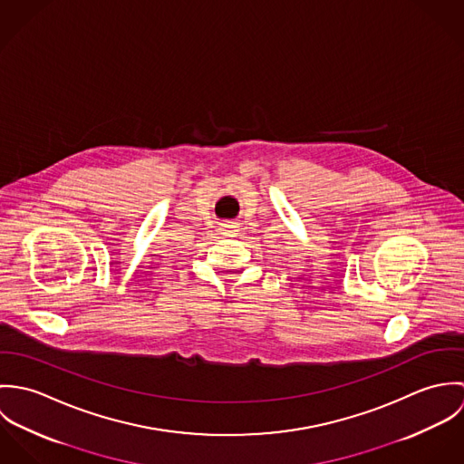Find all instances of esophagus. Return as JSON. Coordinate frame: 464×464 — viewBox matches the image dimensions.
<instances>
[{
  "label": "esophagus",
  "instance_id": "34e87169",
  "mask_svg": "<svg viewBox=\"0 0 464 464\" xmlns=\"http://www.w3.org/2000/svg\"><path fill=\"white\" fill-rule=\"evenodd\" d=\"M219 234L225 236V237H237L239 232H241V227H239V221L236 219H227L223 223H219Z\"/></svg>",
  "mask_w": 464,
  "mask_h": 464
}]
</instances>
